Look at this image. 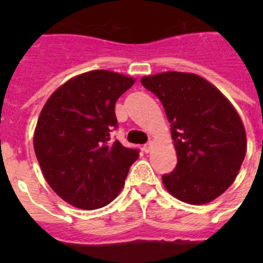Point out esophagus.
<instances>
[{
    "label": "esophagus",
    "instance_id": "obj_1",
    "mask_svg": "<svg viewBox=\"0 0 263 263\" xmlns=\"http://www.w3.org/2000/svg\"><path fill=\"white\" fill-rule=\"evenodd\" d=\"M153 146H154V143H153L152 141H148V142L146 143V145H143V152H145V153H150V152H152Z\"/></svg>",
    "mask_w": 263,
    "mask_h": 263
}]
</instances>
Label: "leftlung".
Returning <instances> with one entry per match:
<instances>
[{"label":"left lung","instance_id":"left-lung-1","mask_svg":"<svg viewBox=\"0 0 263 263\" xmlns=\"http://www.w3.org/2000/svg\"><path fill=\"white\" fill-rule=\"evenodd\" d=\"M141 83L160 100L171 124L178 164L162 176L167 191L195 205L224 194L246 154L245 127L233 105L195 73L162 72Z\"/></svg>","mask_w":263,"mask_h":263}]
</instances>
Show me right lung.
Segmentation results:
<instances>
[{
	"label": "right lung",
	"instance_id": "right-lung-1",
	"mask_svg": "<svg viewBox=\"0 0 263 263\" xmlns=\"http://www.w3.org/2000/svg\"><path fill=\"white\" fill-rule=\"evenodd\" d=\"M133 84L134 79L116 72H85L58 88L42 109L34 133L36 159L50 187L76 208L110 203L138 159V148L110 141L118 127L116 101Z\"/></svg>",
	"mask_w": 263,
	"mask_h": 263
}]
</instances>
